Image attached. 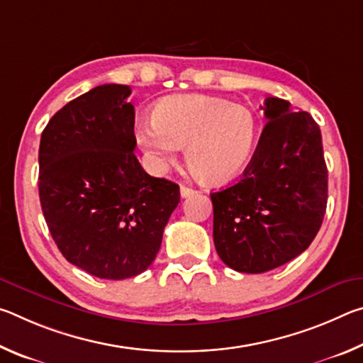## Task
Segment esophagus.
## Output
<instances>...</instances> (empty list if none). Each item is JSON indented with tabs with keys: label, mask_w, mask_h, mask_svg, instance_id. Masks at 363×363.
Here are the masks:
<instances>
[{
	"label": "esophagus",
	"mask_w": 363,
	"mask_h": 363,
	"mask_svg": "<svg viewBox=\"0 0 363 363\" xmlns=\"http://www.w3.org/2000/svg\"><path fill=\"white\" fill-rule=\"evenodd\" d=\"M194 194H196V190L190 189V187H187V186H181V196H182V199H187V196L194 195Z\"/></svg>",
	"instance_id": "esophagus-1"
}]
</instances>
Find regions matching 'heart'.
I'll return each instance as SVG.
<instances>
[{
	"label": "heart",
	"instance_id": "1",
	"mask_svg": "<svg viewBox=\"0 0 363 363\" xmlns=\"http://www.w3.org/2000/svg\"><path fill=\"white\" fill-rule=\"evenodd\" d=\"M152 120L139 126L138 140L153 167L167 168L186 147L189 168L213 186L230 182L247 169L259 133L248 107L206 94L163 97L153 107Z\"/></svg>",
	"mask_w": 363,
	"mask_h": 363
}]
</instances>
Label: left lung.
<instances>
[{
	"instance_id": "1",
	"label": "left lung",
	"mask_w": 363,
	"mask_h": 363,
	"mask_svg": "<svg viewBox=\"0 0 363 363\" xmlns=\"http://www.w3.org/2000/svg\"><path fill=\"white\" fill-rule=\"evenodd\" d=\"M259 143L242 179L211 194L213 238L237 272L262 274L314 240L327 210L328 171L314 118L279 97L264 102Z\"/></svg>"
}]
</instances>
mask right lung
I'll return each instance as SVG.
<instances>
[{
	"label": "right lung",
	"instance_id": "right-lung-1",
	"mask_svg": "<svg viewBox=\"0 0 363 363\" xmlns=\"http://www.w3.org/2000/svg\"><path fill=\"white\" fill-rule=\"evenodd\" d=\"M126 84H102L52 116L40 140L38 190L48 229L73 266L130 279L150 266L179 186L152 177L134 155Z\"/></svg>",
	"mask_w": 363,
	"mask_h": 363
}]
</instances>
